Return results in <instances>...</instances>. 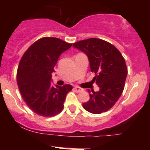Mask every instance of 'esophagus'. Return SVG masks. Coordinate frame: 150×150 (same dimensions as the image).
Here are the masks:
<instances>
[{
	"instance_id": "esophagus-1",
	"label": "esophagus",
	"mask_w": 150,
	"mask_h": 150,
	"mask_svg": "<svg viewBox=\"0 0 150 150\" xmlns=\"http://www.w3.org/2000/svg\"><path fill=\"white\" fill-rule=\"evenodd\" d=\"M73 89L76 92H82V89H81L80 87H77V86H76V87H74Z\"/></svg>"
}]
</instances>
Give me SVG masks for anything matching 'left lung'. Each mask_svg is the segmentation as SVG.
I'll use <instances>...</instances> for the list:
<instances>
[{
	"label": "left lung",
	"instance_id": "obj_1",
	"mask_svg": "<svg viewBox=\"0 0 150 150\" xmlns=\"http://www.w3.org/2000/svg\"><path fill=\"white\" fill-rule=\"evenodd\" d=\"M73 46L87 56L91 71L96 75L92 82L99 87L98 92L88 90L89 100L82 106L94 114L106 112L116 104L124 89L128 74L124 58L114 46L97 38L80 41Z\"/></svg>",
	"mask_w": 150,
	"mask_h": 150
}]
</instances>
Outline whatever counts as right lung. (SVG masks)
Instances as JSON below:
<instances>
[{
  "label": "right lung",
  "instance_id": "right-lung-1",
  "mask_svg": "<svg viewBox=\"0 0 150 150\" xmlns=\"http://www.w3.org/2000/svg\"><path fill=\"white\" fill-rule=\"evenodd\" d=\"M72 44L55 37H44L34 42L20 60L17 73L18 85L24 101L34 113L51 117L63 108L70 85L51 84L54 67L62 53Z\"/></svg>",
  "mask_w": 150,
  "mask_h": 150
}]
</instances>
